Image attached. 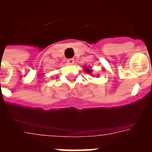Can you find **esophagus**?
<instances>
[{
    "label": "esophagus",
    "instance_id": "1",
    "mask_svg": "<svg viewBox=\"0 0 152 152\" xmlns=\"http://www.w3.org/2000/svg\"><path fill=\"white\" fill-rule=\"evenodd\" d=\"M68 64H74V63H75V59L74 58H69V59H68Z\"/></svg>",
    "mask_w": 152,
    "mask_h": 152
}]
</instances>
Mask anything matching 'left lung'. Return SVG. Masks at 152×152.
Returning a JSON list of instances; mask_svg holds the SVG:
<instances>
[{
  "label": "left lung",
  "instance_id": "8db88e82",
  "mask_svg": "<svg viewBox=\"0 0 152 152\" xmlns=\"http://www.w3.org/2000/svg\"><path fill=\"white\" fill-rule=\"evenodd\" d=\"M84 70H85L86 72H88V73H89V74H91V72H92V70L90 69V68H87V67H85V68H84Z\"/></svg>",
  "mask_w": 152,
  "mask_h": 152
}]
</instances>
